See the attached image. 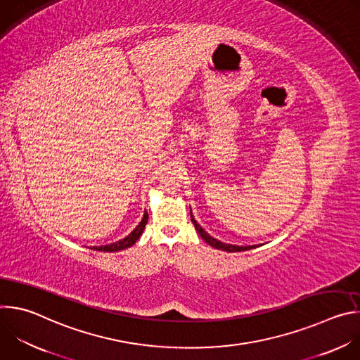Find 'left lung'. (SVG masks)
<instances>
[{
	"instance_id": "left-lung-1",
	"label": "left lung",
	"mask_w": 360,
	"mask_h": 360,
	"mask_svg": "<svg viewBox=\"0 0 360 360\" xmlns=\"http://www.w3.org/2000/svg\"><path fill=\"white\" fill-rule=\"evenodd\" d=\"M191 219H192V222H193L195 229H196L198 233L200 235V238H202L205 242H208V243H210L212 248H215V249H222V250H226V252H240V250H248V249H253V248H255V245H252V246H236V245H229V243H224V242H221V240H217V239H214L212 236H210L207 232H205V231L200 228V225L196 224V221L193 219L192 214H191Z\"/></svg>"
}]
</instances>
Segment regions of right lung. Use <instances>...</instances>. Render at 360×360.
I'll list each match as a JSON object with an SVG mask.
<instances>
[{
    "label": "right lung",
    "mask_w": 360,
    "mask_h": 360,
    "mask_svg": "<svg viewBox=\"0 0 360 360\" xmlns=\"http://www.w3.org/2000/svg\"><path fill=\"white\" fill-rule=\"evenodd\" d=\"M146 222H148V214L145 212L143 214V218H142V221L139 222V225L127 236V238H124V239H121V240H118V242H115V243H111V245H105V246H94L92 249L94 250H104V252H117V250H122V249H127V248H129V246H132L138 239H139V236L142 235V232H143V229H145V225H146Z\"/></svg>",
    "instance_id": "add662e5"
}]
</instances>
